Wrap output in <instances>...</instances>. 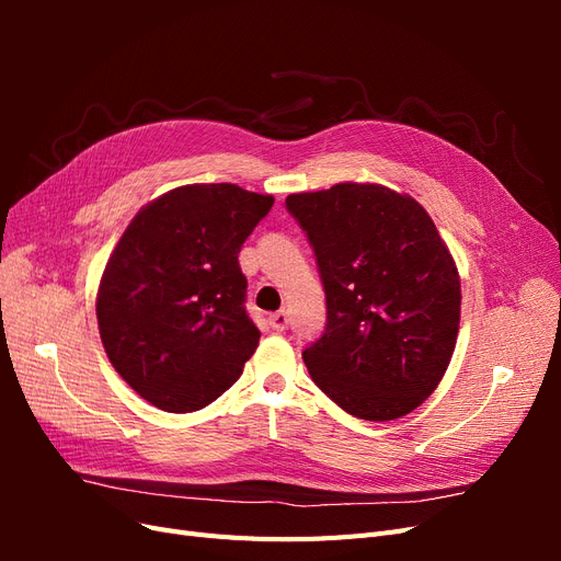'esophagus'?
<instances>
[{
	"mask_svg": "<svg viewBox=\"0 0 561 561\" xmlns=\"http://www.w3.org/2000/svg\"><path fill=\"white\" fill-rule=\"evenodd\" d=\"M287 322H290V318H287L285 311H276V313L268 316V325L274 328L276 332H283L287 328Z\"/></svg>",
	"mask_w": 561,
	"mask_h": 561,
	"instance_id": "1",
	"label": "esophagus"
}]
</instances>
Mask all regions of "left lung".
<instances>
[{"instance_id": "left-lung-1", "label": "left lung", "mask_w": 561, "mask_h": 561, "mask_svg": "<svg viewBox=\"0 0 561 561\" xmlns=\"http://www.w3.org/2000/svg\"><path fill=\"white\" fill-rule=\"evenodd\" d=\"M325 287L328 325L304 351L344 412L393 421L443 381L461 320V280L431 215L381 184L290 194Z\"/></svg>"}]
</instances>
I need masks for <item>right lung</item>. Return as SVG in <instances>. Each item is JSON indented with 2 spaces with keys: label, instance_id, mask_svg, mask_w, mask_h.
<instances>
[{
  "label": "right lung",
  "instance_id": "obj_1",
  "mask_svg": "<svg viewBox=\"0 0 561 561\" xmlns=\"http://www.w3.org/2000/svg\"><path fill=\"white\" fill-rule=\"evenodd\" d=\"M274 196L184 184L145 206L98 287L110 363L147 402L196 412L231 388L260 344L239 252Z\"/></svg>",
  "mask_w": 561,
  "mask_h": 561
}]
</instances>
